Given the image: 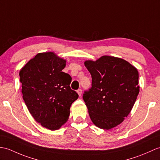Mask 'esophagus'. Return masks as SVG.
<instances>
[{"instance_id":"obj_1","label":"esophagus","mask_w":160,"mask_h":160,"mask_svg":"<svg viewBox=\"0 0 160 160\" xmlns=\"http://www.w3.org/2000/svg\"><path fill=\"white\" fill-rule=\"evenodd\" d=\"M77 92H78V94L79 96H81V95H82V90H81V89H78V90L77 91Z\"/></svg>"}]
</instances>
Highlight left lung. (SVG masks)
<instances>
[{"mask_svg": "<svg viewBox=\"0 0 160 160\" xmlns=\"http://www.w3.org/2000/svg\"><path fill=\"white\" fill-rule=\"evenodd\" d=\"M84 65L92 78L83 99L92 122L110 129L123 121L131 112L139 93L138 70L121 58L103 56Z\"/></svg>", "mask_w": 160, "mask_h": 160, "instance_id": "8db88e82", "label": "left lung"}]
</instances>
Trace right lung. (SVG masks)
Instances as JSON below:
<instances>
[{
  "label": "right lung",
  "instance_id": "add662e5",
  "mask_svg": "<svg viewBox=\"0 0 160 160\" xmlns=\"http://www.w3.org/2000/svg\"><path fill=\"white\" fill-rule=\"evenodd\" d=\"M66 61L54 52L39 53L20 72L22 98L35 120L57 130L68 120L78 94L69 84L72 77L62 70Z\"/></svg>",
  "mask_w": 160,
  "mask_h": 160
}]
</instances>
